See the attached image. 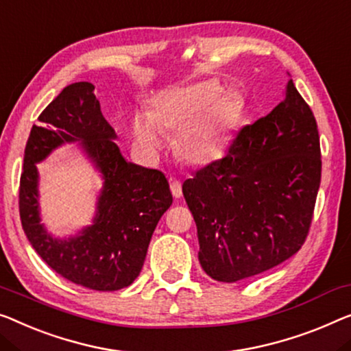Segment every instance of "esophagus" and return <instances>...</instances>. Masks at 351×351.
Wrapping results in <instances>:
<instances>
[{
	"label": "esophagus",
	"instance_id": "34e87169",
	"mask_svg": "<svg viewBox=\"0 0 351 351\" xmlns=\"http://www.w3.org/2000/svg\"><path fill=\"white\" fill-rule=\"evenodd\" d=\"M170 189H171V193H173L175 198H181V195H182V187H181V182H180V181L171 180V181H170Z\"/></svg>",
	"mask_w": 351,
	"mask_h": 351
}]
</instances>
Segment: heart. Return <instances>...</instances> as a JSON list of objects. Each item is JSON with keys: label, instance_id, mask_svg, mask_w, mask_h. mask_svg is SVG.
Here are the masks:
<instances>
[{"label": "heart", "instance_id": "heart-1", "mask_svg": "<svg viewBox=\"0 0 351 351\" xmlns=\"http://www.w3.org/2000/svg\"><path fill=\"white\" fill-rule=\"evenodd\" d=\"M230 107L213 82L176 88L153 99L148 114L137 113L130 132L145 154L158 156L160 132H175L171 148L180 160L203 165L221 153L227 138Z\"/></svg>", "mask_w": 351, "mask_h": 351}]
</instances>
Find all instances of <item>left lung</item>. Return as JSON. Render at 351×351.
I'll use <instances>...</instances> for the list:
<instances>
[{
    "instance_id": "1",
    "label": "left lung",
    "mask_w": 351,
    "mask_h": 351,
    "mask_svg": "<svg viewBox=\"0 0 351 351\" xmlns=\"http://www.w3.org/2000/svg\"><path fill=\"white\" fill-rule=\"evenodd\" d=\"M320 156L315 117L290 80L273 112L244 125L222 159L184 181L198 260L209 277L247 279L301 249L320 187Z\"/></svg>"
}]
</instances>
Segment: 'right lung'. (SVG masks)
Listing matches in <instances>:
<instances>
[{
	"instance_id": "add662e5",
	"label": "right lung",
	"mask_w": 351,
	"mask_h": 351,
	"mask_svg": "<svg viewBox=\"0 0 351 351\" xmlns=\"http://www.w3.org/2000/svg\"><path fill=\"white\" fill-rule=\"evenodd\" d=\"M38 119L40 125L31 129L20 176L19 209L26 238L51 269L77 285L99 291L129 287L142 271L159 219L173 202L169 181L162 171L123 158L93 83L66 86ZM72 141L81 142L101 171L104 187L93 226L74 239L56 240L40 223L35 164Z\"/></svg>"
}]
</instances>
